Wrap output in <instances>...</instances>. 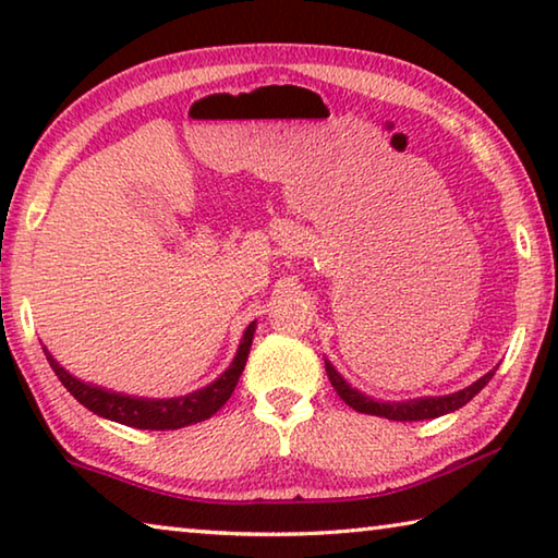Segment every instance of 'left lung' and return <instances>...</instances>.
Instances as JSON below:
<instances>
[{"label": "left lung", "mask_w": 558, "mask_h": 558, "mask_svg": "<svg viewBox=\"0 0 558 558\" xmlns=\"http://www.w3.org/2000/svg\"><path fill=\"white\" fill-rule=\"evenodd\" d=\"M325 369H327L329 381L335 386V391L339 393V399H342L347 405H352L354 411L366 413V415H379V418H389V421H426V418H438V415H446L450 411H458L470 399H475V396L489 384V379H493L497 366L485 376H480L475 384H470L456 393L421 396V399H411V401L372 399V396H366L359 389H352V384H347L344 376L339 374L332 366V362H327V359H325Z\"/></svg>", "instance_id": "obj_1"}]
</instances>
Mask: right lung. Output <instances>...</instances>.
<instances>
[{
    "label": "right lung",
    "mask_w": 558,
    "mask_h": 558,
    "mask_svg": "<svg viewBox=\"0 0 558 558\" xmlns=\"http://www.w3.org/2000/svg\"><path fill=\"white\" fill-rule=\"evenodd\" d=\"M253 335H256V323L245 327L239 352H235L231 366L219 376V379H214L209 386H204V389H196L186 396H174V399H145V396H130V393L102 389V386L75 379L73 374L65 372L63 366L56 362L53 354L46 347H44V354L49 359L56 376H59V381L71 391L73 399L86 405L88 411L98 413L100 418L116 421L130 428H143V430H177V428L192 426V423L211 418V415L231 399L243 366L248 362Z\"/></svg>",
    "instance_id": "right-lung-1"
}]
</instances>
